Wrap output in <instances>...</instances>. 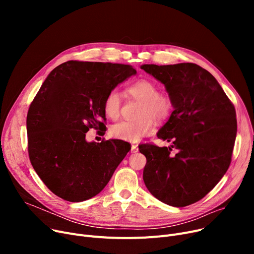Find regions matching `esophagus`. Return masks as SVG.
Instances as JSON below:
<instances>
[{
    "label": "esophagus",
    "instance_id": "esophagus-1",
    "mask_svg": "<svg viewBox=\"0 0 254 254\" xmlns=\"http://www.w3.org/2000/svg\"><path fill=\"white\" fill-rule=\"evenodd\" d=\"M138 150H139V148H138V145H136V144H131V149H130V151H131L132 153H136V152H138Z\"/></svg>",
    "mask_w": 254,
    "mask_h": 254
}]
</instances>
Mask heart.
<instances>
[{
	"mask_svg": "<svg viewBox=\"0 0 254 254\" xmlns=\"http://www.w3.org/2000/svg\"><path fill=\"white\" fill-rule=\"evenodd\" d=\"M129 95L141 101L138 116L134 122L124 120L115 124L110 128L113 138L137 142L143 137L150 135L155 128V122H164L173 111V101L165 92H159L157 85L149 79H140L127 87ZM107 117L115 120L120 115L122 98L116 89L110 90L105 97L103 104Z\"/></svg>",
	"mask_w": 254,
	"mask_h": 254,
	"instance_id": "heart-1",
	"label": "heart"
}]
</instances>
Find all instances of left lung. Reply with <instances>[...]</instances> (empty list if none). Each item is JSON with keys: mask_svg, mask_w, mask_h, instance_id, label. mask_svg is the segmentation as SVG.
Here are the masks:
<instances>
[{"mask_svg": "<svg viewBox=\"0 0 254 254\" xmlns=\"http://www.w3.org/2000/svg\"><path fill=\"white\" fill-rule=\"evenodd\" d=\"M141 69L165 84L174 107L157 132L159 139L172 142L170 147L139 146L147 159L144 183L165 204L191 205L214 189L231 165L235 107L214 76L195 64H143Z\"/></svg>", "mask_w": 254, "mask_h": 254, "instance_id": "1", "label": "left lung"}]
</instances>
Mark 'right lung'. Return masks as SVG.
<instances>
[{"instance_id":"1","label":"right lung","mask_w":254,"mask_h":254,"mask_svg":"<svg viewBox=\"0 0 254 254\" xmlns=\"http://www.w3.org/2000/svg\"><path fill=\"white\" fill-rule=\"evenodd\" d=\"M129 64L65 62L47 76L26 116L31 164L56 195L82 202L97 195L129 148L127 142H87L89 128L106 127L103 104L117 84L135 75Z\"/></svg>"}]
</instances>
